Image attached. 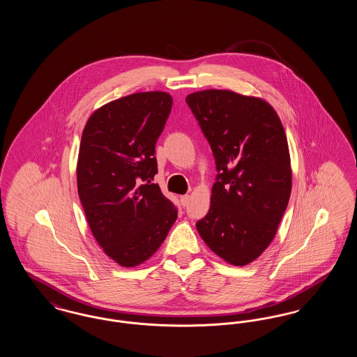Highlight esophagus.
Masks as SVG:
<instances>
[{"label":"esophagus","instance_id":"obj_1","mask_svg":"<svg viewBox=\"0 0 357 357\" xmlns=\"http://www.w3.org/2000/svg\"><path fill=\"white\" fill-rule=\"evenodd\" d=\"M188 201H190V195H182L181 197V204H182V206H187Z\"/></svg>","mask_w":357,"mask_h":357}]
</instances>
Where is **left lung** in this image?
I'll list each match as a JSON object with an SVG mask.
<instances>
[{
    "label": "left lung",
    "instance_id": "obj_1",
    "mask_svg": "<svg viewBox=\"0 0 357 357\" xmlns=\"http://www.w3.org/2000/svg\"><path fill=\"white\" fill-rule=\"evenodd\" d=\"M186 102L218 171L197 230L222 259L245 266L271 245L288 206L291 169L282 123L269 102L227 89L194 92Z\"/></svg>",
    "mask_w": 357,
    "mask_h": 357
}]
</instances>
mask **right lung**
<instances>
[{
	"mask_svg": "<svg viewBox=\"0 0 357 357\" xmlns=\"http://www.w3.org/2000/svg\"><path fill=\"white\" fill-rule=\"evenodd\" d=\"M171 107L167 92L132 93L96 109L82 135L77 191L85 217L104 253L124 268L147 261L178 217L151 182Z\"/></svg>",
	"mask_w": 357,
	"mask_h": 357,
	"instance_id": "add662e5",
	"label": "right lung"
}]
</instances>
